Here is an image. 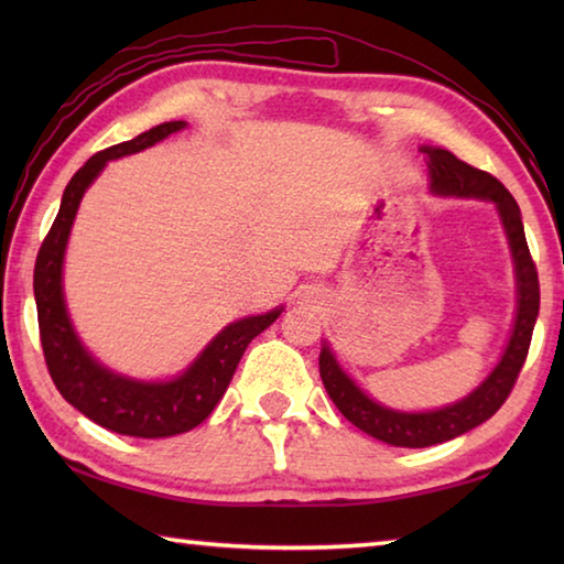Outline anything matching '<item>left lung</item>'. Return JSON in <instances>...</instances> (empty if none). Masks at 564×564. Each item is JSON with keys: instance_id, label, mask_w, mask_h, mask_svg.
<instances>
[{"instance_id": "8db88e82", "label": "left lung", "mask_w": 564, "mask_h": 564, "mask_svg": "<svg viewBox=\"0 0 564 564\" xmlns=\"http://www.w3.org/2000/svg\"><path fill=\"white\" fill-rule=\"evenodd\" d=\"M423 154L427 156L431 186L435 194L477 196L490 198V202L498 204L505 231H508L510 238L514 271H518L520 301L508 350H505L502 360L492 370L490 378L475 393L460 400V403L431 410V413H395V410L373 403V400L343 373L336 358H333V352L328 348L321 350V378L336 408L352 425L360 427L362 433L398 447H427L453 441V437L473 431L475 425L485 423V420L498 413L505 400L512 393L514 383H518V376L530 350L534 321H538L540 311L538 269H534L528 241H524L520 206L510 191L492 174H488V171L465 164V161L451 154V151L427 147L423 149Z\"/></svg>"}]
</instances>
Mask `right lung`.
<instances>
[{
    "instance_id": "right-lung-1",
    "label": "right lung",
    "mask_w": 564,
    "mask_h": 564,
    "mask_svg": "<svg viewBox=\"0 0 564 564\" xmlns=\"http://www.w3.org/2000/svg\"><path fill=\"white\" fill-rule=\"evenodd\" d=\"M184 121H166L139 133L137 139L94 154L64 188L59 214L44 236L34 263V299L40 318V338L46 370L66 403L111 433L133 437H169L186 433L212 415L231 383L243 350L261 330L281 316V311L236 321L212 340L184 376L169 383H137L101 368L76 340L62 295V261L66 238L84 191L97 178L109 159L154 147L169 133L184 129Z\"/></svg>"
}]
</instances>
